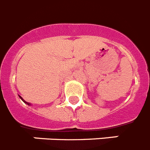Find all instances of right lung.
I'll list each match as a JSON object with an SVG mask.
<instances>
[{"mask_svg": "<svg viewBox=\"0 0 150 150\" xmlns=\"http://www.w3.org/2000/svg\"><path fill=\"white\" fill-rule=\"evenodd\" d=\"M18 96H19V97H20V98H21V99H22V101H23V102H25V104H26V105H31V103H29V102H25V100H24V99H23V98H22V97L21 96H20V95H18Z\"/></svg>", "mask_w": 150, "mask_h": 150, "instance_id": "right-lung-1", "label": "right lung"}]
</instances>
